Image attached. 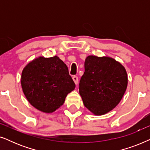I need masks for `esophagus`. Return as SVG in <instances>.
<instances>
[{
  "instance_id": "esophagus-1",
  "label": "esophagus",
  "mask_w": 150,
  "mask_h": 150,
  "mask_svg": "<svg viewBox=\"0 0 150 150\" xmlns=\"http://www.w3.org/2000/svg\"><path fill=\"white\" fill-rule=\"evenodd\" d=\"M72 79L76 85H78V83H79V79H78V77L76 76H74L72 77Z\"/></svg>"
}]
</instances>
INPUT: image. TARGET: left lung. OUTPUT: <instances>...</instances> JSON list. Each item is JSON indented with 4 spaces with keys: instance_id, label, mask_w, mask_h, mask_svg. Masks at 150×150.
<instances>
[{
    "instance_id": "8db88e82",
    "label": "left lung",
    "mask_w": 150,
    "mask_h": 150,
    "mask_svg": "<svg viewBox=\"0 0 150 150\" xmlns=\"http://www.w3.org/2000/svg\"><path fill=\"white\" fill-rule=\"evenodd\" d=\"M128 85V76L120 62L108 57L89 55L79 83L83 104L95 115H102L115 108Z\"/></svg>"
}]
</instances>
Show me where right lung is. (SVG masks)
<instances>
[{
	"label": "right lung",
	"mask_w": 150,
	"mask_h": 150,
	"mask_svg": "<svg viewBox=\"0 0 150 150\" xmlns=\"http://www.w3.org/2000/svg\"><path fill=\"white\" fill-rule=\"evenodd\" d=\"M21 85L29 103L46 113L62 106L76 87L67 65L57 56L39 57L28 63L22 70Z\"/></svg>",
	"instance_id": "1"
}]
</instances>
